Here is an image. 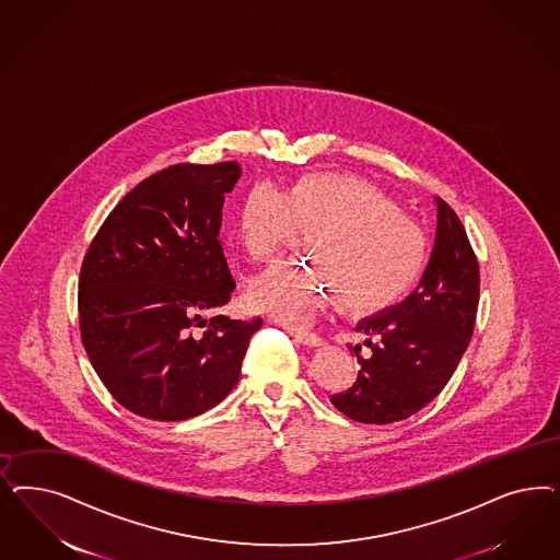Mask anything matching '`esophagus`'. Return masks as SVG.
<instances>
[{
    "instance_id": "34e87169",
    "label": "esophagus",
    "mask_w": 560,
    "mask_h": 560,
    "mask_svg": "<svg viewBox=\"0 0 560 560\" xmlns=\"http://www.w3.org/2000/svg\"><path fill=\"white\" fill-rule=\"evenodd\" d=\"M289 331L290 336H294V338H296V342H301L303 346H308V348H317V346H322V343H324V338H322L319 334H315V331L299 329V327H290Z\"/></svg>"
}]
</instances>
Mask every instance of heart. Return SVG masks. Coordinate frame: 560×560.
Returning <instances> with one entry per match:
<instances>
[{"label": "heart", "mask_w": 560, "mask_h": 560, "mask_svg": "<svg viewBox=\"0 0 560 560\" xmlns=\"http://www.w3.org/2000/svg\"><path fill=\"white\" fill-rule=\"evenodd\" d=\"M236 229L253 259H270L299 229L311 231L315 261H278L249 287L255 307L292 325L308 324L336 292L357 313L387 307L410 289L424 261L415 220L375 185L350 175H311L289 194L257 183L238 208Z\"/></svg>", "instance_id": "b5f03b06"}]
</instances>
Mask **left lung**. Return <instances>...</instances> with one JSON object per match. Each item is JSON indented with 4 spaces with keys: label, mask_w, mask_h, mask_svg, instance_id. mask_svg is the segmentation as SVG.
Here are the masks:
<instances>
[{
    "label": "left lung",
    "mask_w": 560,
    "mask_h": 560,
    "mask_svg": "<svg viewBox=\"0 0 560 560\" xmlns=\"http://www.w3.org/2000/svg\"><path fill=\"white\" fill-rule=\"evenodd\" d=\"M433 249L416 289L362 319L366 357L352 387L331 404L357 422L389 424L424 408L452 380L468 348L480 294L478 259L457 214L434 198ZM359 350V348H354Z\"/></svg>",
    "instance_id": "left-lung-1"
}]
</instances>
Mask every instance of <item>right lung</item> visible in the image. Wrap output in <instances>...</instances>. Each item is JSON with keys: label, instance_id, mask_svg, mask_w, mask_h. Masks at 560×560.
I'll return each mask as SVG.
<instances>
[{"label": "right lung", "instance_id": "1", "mask_svg": "<svg viewBox=\"0 0 560 560\" xmlns=\"http://www.w3.org/2000/svg\"><path fill=\"white\" fill-rule=\"evenodd\" d=\"M238 177L236 163L164 168L115 206L84 257L82 343L108 394L133 415L187 420L238 383L261 319H203L235 290L218 233Z\"/></svg>", "mask_w": 560, "mask_h": 560}]
</instances>
